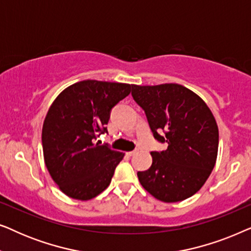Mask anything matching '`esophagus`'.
I'll list each match as a JSON object with an SVG mask.
<instances>
[{
  "label": "esophagus",
  "mask_w": 251,
  "mask_h": 251,
  "mask_svg": "<svg viewBox=\"0 0 251 251\" xmlns=\"http://www.w3.org/2000/svg\"><path fill=\"white\" fill-rule=\"evenodd\" d=\"M136 153H137V151H131V152H126V155L132 156V155H135Z\"/></svg>",
  "instance_id": "esophagus-1"
}]
</instances>
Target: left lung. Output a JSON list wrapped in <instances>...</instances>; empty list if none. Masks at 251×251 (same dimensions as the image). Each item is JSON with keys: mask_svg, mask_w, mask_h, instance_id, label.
<instances>
[{"mask_svg": "<svg viewBox=\"0 0 251 251\" xmlns=\"http://www.w3.org/2000/svg\"><path fill=\"white\" fill-rule=\"evenodd\" d=\"M131 95L145 111L155 139L167 143L152 152V166L137 176L157 200L178 202L203 186L218 153V126L203 99L177 83L132 84Z\"/></svg>", "mask_w": 251, "mask_h": 251, "instance_id": "1", "label": "left lung"}]
</instances>
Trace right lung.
<instances>
[{
	"mask_svg": "<svg viewBox=\"0 0 251 251\" xmlns=\"http://www.w3.org/2000/svg\"><path fill=\"white\" fill-rule=\"evenodd\" d=\"M130 91L126 83L84 80L51 104L42 128L44 162L67 197L88 201L108 187L125 154L95 140L107 132L111 109Z\"/></svg>",
	"mask_w": 251,
	"mask_h": 251,
	"instance_id": "obj_1",
	"label": "right lung"
}]
</instances>
